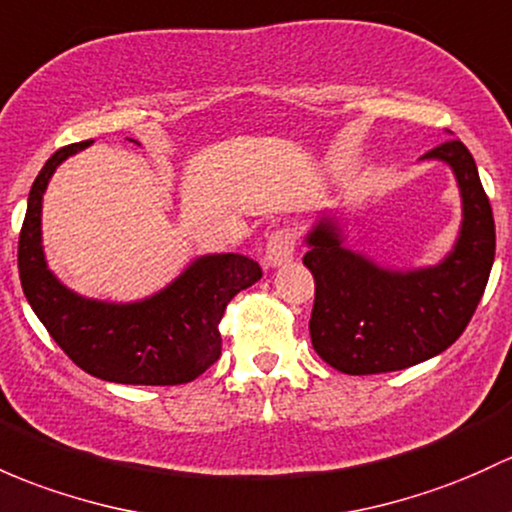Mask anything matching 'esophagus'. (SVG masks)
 <instances>
[{
    "mask_svg": "<svg viewBox=\"0 0 512 512\" xmlns=\"http://www.w3.org/2000/svg\"><path fill=\"white\" fill-rule=\"evenodd\" d=\"M295 254V232L290 227H280L268 236L266 244V263L271 268L283 266Z\"/></svg>",
    "mask_w": 512,
    "mask_h": 512,
    "instance_id": "34e87169",
    "label": "esophagus"
}]
</instances>
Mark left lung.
Masks as SVG:
<instances>
[{"label":"left lung","instance_id":"1","mask_svg":"<svg viewBox=\"0 0 512 512\" xmlns=\"http://www.w3.org/2000/svg\"><path fill=\"white\" fill-rule=\"evenodd\" d=\"M422 158L452 166L464 205L459 239L439 266H376L344 249L334 217H322L307 234L310 251L302 263L315 278L312 346L349 376L403 371L442 354L471 322L491 276L496 224L474 156L449 139Z\"/></svg>","mask_w":512,"mask_h":512}]
</instances>
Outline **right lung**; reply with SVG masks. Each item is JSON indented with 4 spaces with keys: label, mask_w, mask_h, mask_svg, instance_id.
<instances>
[{
    "label": "right lung",
    "mask_w": 512,
    "mask_h": 512,
    "mask_svg": "<svg viewBox=\"0 0 512 512\" xmlns=\"http://www.w3.org/2000/svg\"><path fill=\"white\" fill-rule=\"evenodd\" d=\"M90 146H63L36 175L19 234V278L56 344L90 376L129 386H180L195 381L222 354L229 300L261 278L249 256L214 254L192 261L168 288L141 302H100L65 288L48 271L41 246V200L56 168Z\"/></svg>",
    "instance_id": "obj_1"
}]
</instances>
